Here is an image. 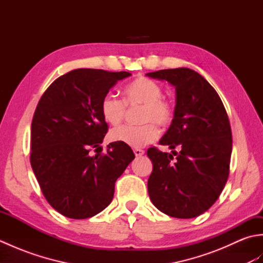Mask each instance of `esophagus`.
Segmentation results:
<instances>
[{
    "instance_id": "esophagus-1",
    "label": "esophagus",
    "mask_w": 263,
    "mask_h": 263,
    "mask_svg": "<svg viewBox=\"0 0 263 263\" xmlns=\"http://www.w3.org/2000/svg\"><path fill=\"white\" fill-rule=\"evenodd\" d=\"M133 153H135L137 157H140V156H142L144 154V150H142L140 148H135V149H133Z\"/></svg>"
}]
</instances>
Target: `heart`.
<instances>
[{
	"label": "heart",
	"instance_id": "1",
	"mask_svg": "<svg viewBox=\"0 0 263 263\" xmlns=\"http://www.w3.org/2000/svg\"><path fill=\"white\" fill-rule=\"evenodd\" d=\"M164 89L158 82L140 77L124 88V100L111 93L105 95L100 103L104 120L117 125L124 120L126 105H142L139 125H122L110 132V140L130 147H143L159 137L160 127H168L175 119V106L163 97Z\"/></svg>",
	"mask_w": 263,
	"mask_h": 263
}]
</instances>
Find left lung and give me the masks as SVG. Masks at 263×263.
Segmentation results:
<instances>
[{
  "instance_id": "1",
  "label": "left lung",
  "mask_w": 263,
  "mask_h": 263,
  "mask_svg": "<svg viewBox=\"0 0 263 263\" xmlns=\"http://www.w3.org/2000/svg\"><path fill=\"white\" fill-rule=\"evenodd\" d=\"M176 88L175 119L159 144L173 154L148 149L153 172L150 200L175 218L197 217L216 202L225 187L232 155V130L219 95L202 76L187 68L147 73Z\"/></svg>"
}]
</instances>
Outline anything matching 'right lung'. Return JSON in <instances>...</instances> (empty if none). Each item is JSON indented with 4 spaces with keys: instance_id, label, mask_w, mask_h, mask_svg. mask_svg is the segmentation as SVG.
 <instances>
[{
    "instance_id": "1",
    "label": "right lung",
    "mask_w": 263,
    "mask_h": 263,
    "mask_svg": "<svg viewBox=\"0 0 263 263\" xmlns=\"http://www.w3.org/2000/svg\"><path fill=\"white\" fill-rule=\"evenodd\" d=\"M125 71L77 69L54 80L38 102L31 122L30 164L44 197L61 215L90 218L107 206L115 182L135 159L120 142L90 156L108 131L100 103Z\"/></svg>"
}]
</instances>
